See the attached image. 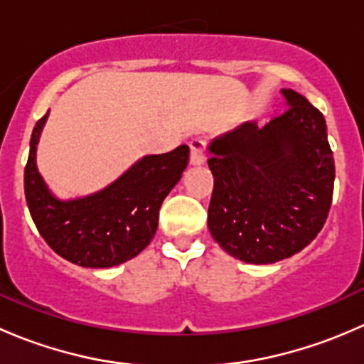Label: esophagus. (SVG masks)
Returning a JSON list of instances; mask_svg holds the SVG:
<instances>
[{"label":"esophagus","instance_id":"1","mask_svg":"<svg viewBox=\"0 0 364 364\" xmlns=\"http://www.w3.org/2000/svg\"><path fill=\"white\" fill-rule=\"evenodd\" d=\"M205 161V141L204 139H192L190 141V164L203 165Z\"/></svg>","mask_w":364,"mask_h":364}]
</instances>
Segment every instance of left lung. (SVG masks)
I'll use <instances>...</instances> for the list:
<instances>
[{"instance_id":"obj_1","label":"left lung","mask_w":364,"mask_h":364,"mask_svg":"<svg viewBox=\"0 0 364 364\" xmlns=\"http://www.w3.org/2000/svg\"><path fill=\"white\" fill-rule=\"evenodd\" d=\"M266 127L245 123L209 144L215 178L208 227L229 255L252 264L292 257L324 227L335 159L326 119L292 90Z\"/></svg>"}]
</instances>
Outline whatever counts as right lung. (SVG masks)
<instances>
[{
  "label": "right lung",
  "mask_w": 364,
  "mask_h": 364,
  "mask_svg": "<svg viewBox=\"0 0 364 364\" xmlns=\"http://www.w3.org/2000/svg\"><path fill=\"white\" fill-rule=\"evenodd\" d=\"M47 114L36 121L24 168L29 213L46 243L82 267H112L139 255L155 237L159 211L188 165V146L149 155L102 192L58 200L36 171L35 155Z\"/></svg>",
  "instance_id": "1"
}]
</instances>
